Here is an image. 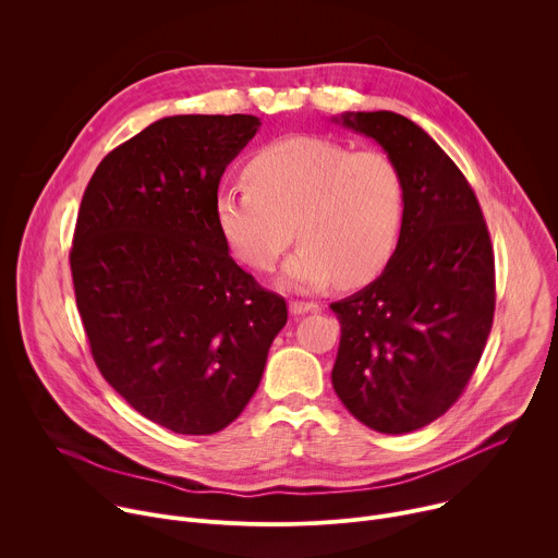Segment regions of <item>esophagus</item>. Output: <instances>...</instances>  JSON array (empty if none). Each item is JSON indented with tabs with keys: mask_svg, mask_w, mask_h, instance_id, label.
<instances>
[{
	"mask_svg": "<svg viewBox=\"0 0 558 558\" xmlns=\"http://www.w3.org/2000/svg\"><path fill=\"white\" fill-rule=\"evenodd\" d=\"M315 308H317V304H315V302H302V300H293V302H289V311H291L293 315H304V313L315 311Z\"/></svg>",
	"mask_w": 558,
	"mask_h": 558,
	"instance_id": "1",
	"label": "esophagus"
}]
</instances>
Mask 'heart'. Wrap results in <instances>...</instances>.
I'll return each instance as SVG.
<instances>
[{
  "instance_id": "1",
  "label": "heart",
  "mask_w": 558,
  "mask_h": 558,
  "mask_svg": "<svg viewBox=\"0 0 558 558\" xmlns=\"http://www.w3.org/2000/svg\"><path fill=\"white\" fill-rule=\"evenodd\" d=\"M247 183L218 192L214 214L231 252L271 271L293 241L282 287L317 291L340 278L373 280L392 258L407 211L400 168L381 151H353L323 136H289L260 149Z\"/></svg>"
}]
</instances>
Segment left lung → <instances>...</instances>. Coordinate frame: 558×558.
Returning <instances> with one entry per match:
<instances>
[{
	"label": "left lung",
	"mask_w": 558,
	"mask_h": 558,
	"mask_svg": "<svg viewBox=\"0 0 558 558\" xmlns=\"http://www.w3.org/2000/svg\"><path fill=\"white\" fill-rule=\"evenodd\" d=\"M333 121L392 158L407 211L381 276L331 304L342 327L331 381L364 426L404 435L441 417L482 360L495 315L490 233L465 177L417 123L388 110Z\"/></svg>",
	"instance_id": "obj_1"
}]
</instances>
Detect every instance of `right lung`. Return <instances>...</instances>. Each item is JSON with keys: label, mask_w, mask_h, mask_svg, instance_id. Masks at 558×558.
<instances>
[{"label": "right lung", "mask_w": 558, "mask_h": 558, "mask_svg": "<svg viewBox=\"0 0 558 558\" xmlns=\"http://www.w3.org/2000/svg\"><path fill=\"white\" fill-rule=\"evenodd\" d=\"M252 114H179L147 125L95 170L70 269L106 381L179 435L229 426L254 397L282 295L229 256L214 203L225 168L258 132Z\"/></svg>", "instance_id": "add662e5"}]
</instances>
